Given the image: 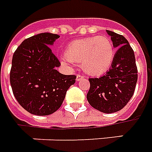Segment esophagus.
Instances as JSON below:
<instances>
[{
    "instance_id": "1",
    "label": "esophagus",
    "mask_w": 152,
    "mask_h": 152,
    "mask_svg": "<svg viewBox=\"0 0 152 152\" xmlns=\"http://www.w3.org/2000/svg\"><path fill=\"white\" fill-rule=\"evenodd\" d=\"M83 78H84V76L83 75H81V74H77V78H76V80L77 81H80Z\"/></svg>"
}]
</instances>
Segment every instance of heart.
Wrapping results in <instances>:
<instances>
[{
  "label": "heart",
  "instance_id": "b5f03b06",
  "mask_svg": "<svg viewBox=\"0 0 152 152\" xmlns=\"http://www.w3.org/2000/svg\"><path fill=\"white\" fill-rule=\"evenodd\" d=\"M115 56L111 40L105 36H95L71 42L65 49L64 63L80 64L87 74L102 75L110 69Z\"/></svg>",
  "mask_w": 152,
  "mask_h": 152
}]
</instances>
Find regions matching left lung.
I'll use <instances>...</instances> for the list:
<instances>
[{
  "instance_id": "left-lung-1",
  "label": "left lung",
  "mask_w": 152,
  "mask_h": 152,
  "mask_svg": "<svg viewBox=\"0 0 152 152\" xmlns=\"http://www.w3.org/2000/svg\"><path fill=\"white\" fill-rule=\"evenodd\" d=\"M106 32L118 50L105 75L89 78L87 99L93 108L110 114L120 110L132 98L137 81V69L134 52L128 40L112 31Z\"/></svg>"
}]
</instances>
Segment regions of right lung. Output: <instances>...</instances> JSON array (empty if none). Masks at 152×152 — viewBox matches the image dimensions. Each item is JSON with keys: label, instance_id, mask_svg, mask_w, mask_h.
Returning a JSON list of instances; mask_svg holds the SVG:
<instances>
[{"label": "right lung", "instance_id": "add662e5", "mask_svg": "<svg viewBox=\"0 0 152 152\" xmlns=\"http://www.w3.org/2000/svg\"><path fill=\"white\" fill-rule=\"evenodd\" d=\"M59 37L50 33L37 34L24 40L13 55L10 74L13 93L19 105L35 115L56 112L75 83V75L56 69L61 63L49 46Z\"/></svg>", "mask_w": 152, "mask_h": 152}]
</instances>
